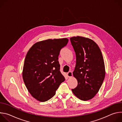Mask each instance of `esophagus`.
Segmentation results:
<instances>
[{
	"mask_svg": "<svg viewBox=\"0 0 122 122\" xmlns=\"http://www.w3.org/2000/svg\"><path fill=\"white\" fill-rule=\"evenodd\" d=\"M67 77H69V78L72 77V76H73L72 72L71 71H69L67 73Z\"/></svg>",
	"mask_w": 122,
	"mask_h": 122,
	"instance_id": "1",
	"label": "esophagus"
}]
</instances>
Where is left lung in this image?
<instances>
[{"instance_id": "obj_1", "label": "left lung", "mask_w": 122, "mask_h": 122, "mask_svg": "<svg viewBox=\"0 0 122 122\" xmlns=\"http://www.w3.org/2000/svg\"><path fill=\"white\" fill-rule=\"evenodd\" d=\"M75 52L76 63L73 72L78 85L72 89L80 99L86 101L98 93L105 76L101 51L93 40L81 36L70 38Z\"/></svg>"}]
</instances>
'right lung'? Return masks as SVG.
Returning <instances> with one entry per match:
<instances>
[{
  "label": "right lung",
  "instance_id": "obj_1",
  "mask_svg": "<svg viewBox=\"0 0 122 122\" xmlns=\"http://www.w3.org/2000/svg\"><path fill=\"white\" fill-rule=\"evenodd\" d=\"M66 38L48 39L34 44L26 55L23 78L31 96L45 102L55 95L65 79L60 71L58 56L66 45Z\"/></svg>",
  "mask_w": 122,
  "mask_h": 122
}]
</instances>
